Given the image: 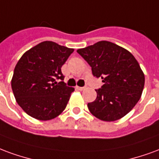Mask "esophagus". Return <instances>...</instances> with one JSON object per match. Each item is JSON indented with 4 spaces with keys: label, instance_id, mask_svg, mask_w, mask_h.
<instances>
[{
    "label": "esophagus",
    "instance_id": "esophagus-1",
    "mask_svg": "<svg viewBox=\"0 0 159 159\" xmlns=\"http://www.w3.org/2000/svg\"><path fill=\"white\" fill-rule=\"evenodd\" d=\"M76 89H78L79 91H83L85 89V87H80V86H76Z\"/></svg>",
    "mask_w": 159,
    "mask_h": 159
}]
</instances>
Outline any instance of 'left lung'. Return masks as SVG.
I'll return each mask as SVG.
<instances>
[{
    "mask_svg": "<svg viewBox=\"0 0 159 159\" xmlns=\"http://www.w3.org/2000/svg\"><path fill=\"white\" fill-rule=\"evenodd\" d=\"M77 52L91 67L92 74L104 84L96 90L97 98L87 104L92 115L102 121L120 119L138 102L145 84V75L137 60L129 51L102 40Z\"/></svg>",
    "mask_w": 159,
    "mask_h": 159,
    "instance_id": "8db88e82",
    "label": "left lung"
}]
</instances>
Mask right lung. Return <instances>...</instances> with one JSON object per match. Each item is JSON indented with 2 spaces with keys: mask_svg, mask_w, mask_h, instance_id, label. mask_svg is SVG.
<instances>
[{
  "mask_svg": "<svg viewBox=\"0 0 159 159\" xmlns=\"http://www.w3.org/2000/svg\"><path fill=\"white\" fill-rule=\"evenodd\" d=\"M73 48L53 41H43L28 50L18 60L11 84L16 102L28 115L38 120H51L62 113L74 87L63 81L61 68Z\"/></svg>",
  "mask_w": 159,
  "mask_h": 159,
  "instance_id": "obj_1",
  "label": "right lung"
}]
</instances>
